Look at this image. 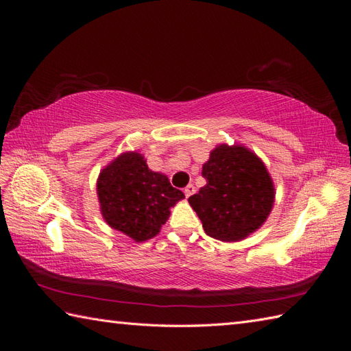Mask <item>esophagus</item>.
I'll return each instance as SVG.
<instances>
[{
	"instance_id": "1",
	"label": "esophagus",
	"mask_w": 351,
	"mask_h": 351,
	"mask_svg": "<svg viewBox=\"0 0 351 351\" xmlns=\"http://www.w3.org/2000/svg\"><path fill=\"white\" fill-rule=\"evenodd\" d=\"M195 192H196V189H195V186H193V184H189V186L184 189V195H186V197H190V196H192Z\"/></svg>"
}]
</instances>
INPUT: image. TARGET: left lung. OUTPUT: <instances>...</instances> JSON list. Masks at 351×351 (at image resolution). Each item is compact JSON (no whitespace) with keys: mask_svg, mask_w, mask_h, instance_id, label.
I'll return each instance as SVG.
<instances>
[{"mask_svg":"<svg viewBox=\"0 0 351 351\" xmlns=\"http://www.w3.org/2000/svg\"><path fill=\"white\" fill-rule=\"evenodd\" d=\"M206 186L189 197L208 236L234 243L269 217L275 186L262 159L243 145H218L202 167Z\"/></svg>","mask_w":351,"mask_h":351,"instance_id":"obj_1","label":"left lung"}]
</instances>
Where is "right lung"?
I'll return each instance as SVG.
<instances>
[{
  "label": "right lung",
  "instance_id": "1",
  "mask_svg": "<svg viewBox=\"0 0 351 351\" xmlns=\"http://www.w3.org/2000/svg\"><path fill=\"white\" fill-rule=\"evenodd\" d=\"M97 193L107 224L141 243L159 234L171 209L184 199L162 173L149 169L142 154L124 152L101 169Z\"/></svg>",
  "mask_w": 351,
  "mask_h": 351
}]
</instances>
